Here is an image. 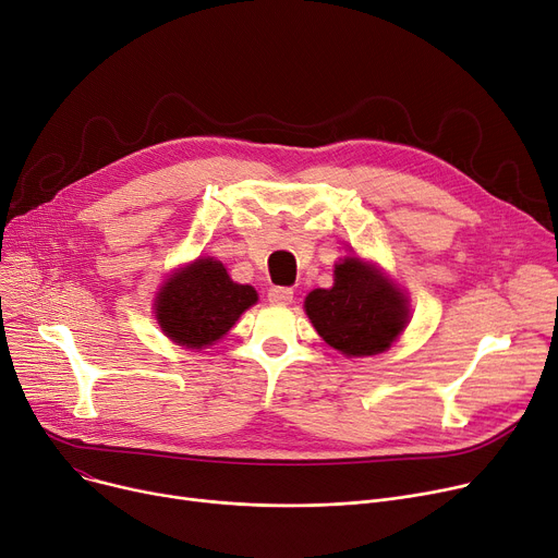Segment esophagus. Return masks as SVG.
I'll return each mask as SVG.
<instances>
[{
    "label": "esophagus",
    "mask_w": 558,
    "mask_h": 558,
    "mask_svg": "<svg viewBox=\"0 0 558 558\" xmlns=\"http://www.w3.org/2000/svg\"><path fill=\"white\" fill-rule=\"evenodd\" d=\"M268 300H270L272 304H290V302H293V288H288V286H272V288L268 290Z\"/></svg>",
    "instance_id": "esophagus-1"
}]
</instances>
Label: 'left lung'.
<instances>
[{
  "mask_svg": "<svg viewBox=\"0 0 558 558\" xmlns=\"http://www.w3.org/2000/svg\"><path fill=\"white\" fill-rule=\"evenodd\" d=\"M304 308L325 342L348 356L388 350L409 320L404 295L359 256L340 260L333 286L315 288Z\"/></svg>",
  "mask_w": 558,
  "mask_h": 558,
  "instance_id": "8db88e82",
  "label": "left lung"
}]
</instances>
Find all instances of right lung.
I'll return each mask as SVG.
<instances>
[{"mask_svg":"<svg viewBox=\"0 0 558 558\" xmlns=\"http://www.w3.org/2000/svg\"><path fill=\"white\" fill-rule=\"evenodd\" d=\"M252 304H256L252 286L233 283L220 260L197 258L161 288L156 320L168 338L199 350L220 340Z\"/></svg>","mask_w":558,"mask_h":558,"instance_id":"obj_1","label":"right lung"}]
</instances>
